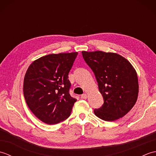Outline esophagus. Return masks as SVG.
Listing matches in <instances>:
<instances>
[{"label":"esophagus","instance_id":"obj_1","mask_svg":"<svg viewBox=\"0 0 156 156\" xmlns=\"http://www.w3.org/2000/svg\"><path fill=\"white\" fill-rule=\"evenodd\" d=\"M81 98L83 99H87V94H83L81 95Z\"/></svg>","mask_w":156,"mask_h":156}]
</instances>
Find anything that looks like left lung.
Returning a JSON list of instances; mask_svg holds the SVG:
<instances>
[{"label": "left lung", "mask_w": 156, "mask_h": 156, "mask_svg": "<svg viewBox=\"0 0 156 156\" xmlns=\"http://www.w3.org/2000/svg\"><path fill=\"white\" fill-rule=\"evenodd\" d=\"M86 63L94 72L104 103L94 110L106 121L125 116L137 101L139 91L136 71L122 56L101 51H82Z\"/></svg>", "instance_id": "8db88e82"}]
</instances>
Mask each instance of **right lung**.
I'll list each match as a JSON object with an SVG mask.
<instances>
[{
  "label": "right lung",
  "instance_id": "add662e5",
  "mask_svg": "<svg viewBox=\"0 0 156 156\" xmlns=\"http://www.w3.org/2000/svg\"><path fill=\"white\" fill-rule=\"evenodd\" d=\"M77 52L49 54L29 66L23 82V94L29 109L45 123L55 125L71 114L77 101L69 94L68 74Z\"/></svg>",
  "mask_w": 156,
  "mask_h": 156
}]
</instances>
